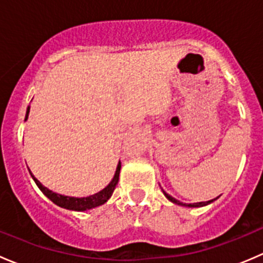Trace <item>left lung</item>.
Segmentation results:
<instances>
[{"instance_id": "8db88e82", "label": "left lung", "mask_w": 263, "mask_h": 263, "mask_svg": "<svg viewBox=\"0 0 263 263\" xmlns=\"http://www.w3.org/2000/svg\"><path fill=\"white\" fill-rule=\"evenodd\" d=\"M163 193H164V196H165L166 198H168L169 201H171V202H173V203H177V205H179V206H185V208H202V206H206V205H209V203H211V202H214L215 200H216V198H214V200H210V201H206V202H196V203H183V202H181V201H178V200H176V198L174 197H172L171 195H168V193L165 192V191H163Z\"/></svg>"}]
</instances>
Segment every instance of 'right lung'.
<instances>
[{"instance_id":"add662e5","label":"right lung","mask_w":263,"mask_h":263,"mask_svg":"<svg viewBox=\"0 0 263 263\" xmlns=\"http://www.w3.org/2000/svg\"><path fill=\"white\" fill-rule=\"evenodd\" d=\"M29 112H30V107H28V109H26L25 121L28 119ZM119 172H121V161H118L115 177H113V179L109 182V184H108L107 187L103 188V190L99 191V192L94 193V195L87 196V197H71V196H65V195H60V193H55L53 192V191L48 190L47 187H44V185L33 176V173H31L30 169H29V173H30L31 178L34 179V182L36 183L39 190H41L53 203H55V205L60 206V208L66 209V210H72V211H86V210H90V209H94V208H98V206L104 205V203L110 198L117 183H118Z\"/></svg>"}]
</instances>
